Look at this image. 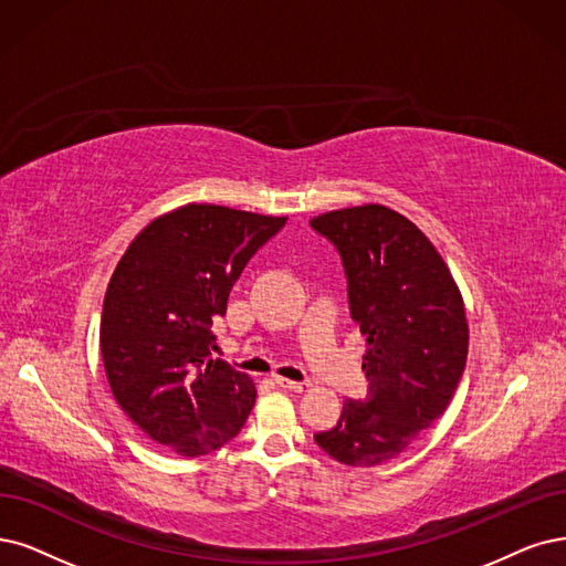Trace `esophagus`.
Here are the masks:
<instances>
[{"label": "esophagus", "instance_id": "1", "mask_svg": "<svg viewBox=\"0 0 566 566\" xmlns=\"http://www.w3.org/2000/svg\"><path fill=\"white\" fill-rule=\"evenodd\" d=\"M275 382H277V387H282V389H289V391H303V382H296V380L282 378V375H275Z\"/></svg>", "mask_w": 566, "mask_h": 566}]
</instances>
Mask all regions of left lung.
I'll return each instance as SVG.
<instances>
[{
  "label": "left lung",
  "instance_id": "obj_1",
  "mask_svg": "<svg viewBox=\"0 0 566 566\" xmlns=\"http://www.w3.org/2000/svg\"><path fill=\"white\" fill-rule=\"evenodd\" d=\"M310 226L336 247L349 315L368 343L366 399H347L338 424L315 441L340 464H382L457 391L469 354L464 301L429 238L389 207L338 209Z\"/></svg>",
  "mask_w": 566,
  "mask_h": 566
}]
</instances>
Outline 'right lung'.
<instances>
[{
	"label": "right lung",
	"instance_id": "obj_1",
	"mask_svg": "<svg viewBox=\"0 0 566 566\" xmlns=\"http://www.w3.org/2000/svg\"><path fill=\"white\" fill-rule=\"evenodd\" d=\"M284 223L186 205L146 226L118 261L102 305V361L120 410L156 443L200 457L247 422L254 380L212 359V326L249 259Z\"/></svg>",
	"mask_w": 566,
	"mask_h": 566
}]
</instances>
